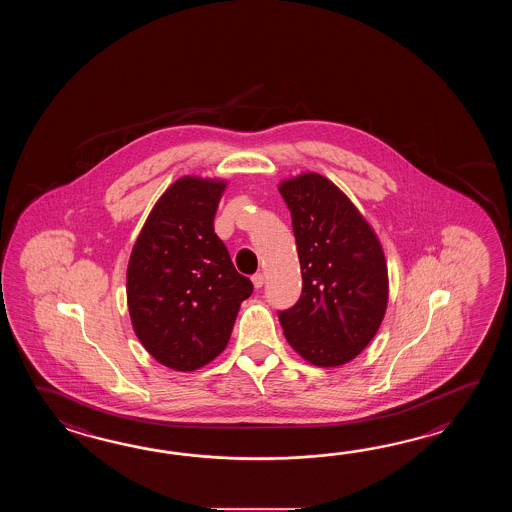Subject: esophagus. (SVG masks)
<instances>
[{"mask_svg": "<svg viewBox=\"0 0 512 512\" xmlns=\"http://www.w3.org/2000/svg\"><path fill=\"white\" fill-rule=\"evenodd\" d=\"M252 283H254V287H256V289H261V287H263V283H265L263 274H261V272L254 274V276H252Z\"/></svg>", "mask_w": 512, "mask_h": 512, "instance_id": "34e87169", "label": "esophagus"}]
</instances>
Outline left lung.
I'll list each match as a JSON object with an SVG mask.
<instances>
[{
  "instance_id": "obj_1",
  "label": "left lung",
  "mask_w": 512,
  "mask_h": 512,
  "mask_svg": "<svg viewBox=\"0 0 512 512\" xmlns=\"http://www.w3.org/2000/svg\"><path fill=\"white\" fill-rule=\"evenodd\" d=\"M291 210L302 296L278 311L287 342L320 368L355 359L381 327L388 269L381 243L344 192L318 174L280 185Z\"/></svg>"
}]
</instances>
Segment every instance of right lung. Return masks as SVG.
Instances as JSON below:
<instances>
[{
	"instance_id": "right-lung-1",
	"label": "right lung",
	"mask_w": 512,
	"mask_h": 512,
	"mask_svg": "<svg viewBox=\"0 0 512 512\" xmlns=\"http://www.w3.org/2000/svg\"><path fill=\"white\" fill-rule=\"evenodd\" d=\"M225 181L181 177L155 203L133 245L126 293L135 335L153 359L192 371L229 344L252 282L234 269L214 216Z\"/></svg>"
}]
</instances>
